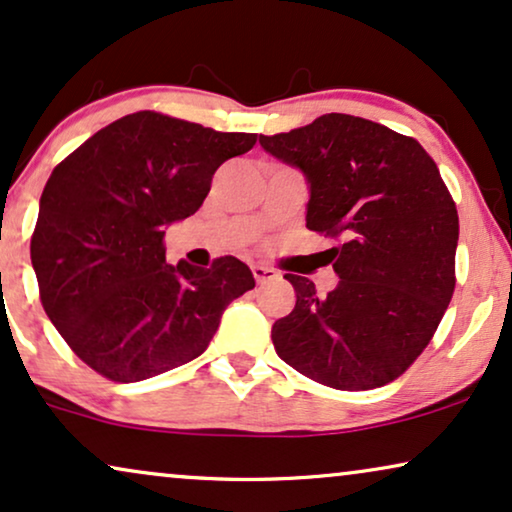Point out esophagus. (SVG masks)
<instances>
[{
    "instance_id": "obj_1",
    "label": "esophagus",
    "mask_w": 512,
    "mask_h": 512,
    "mask_svg": "<svg viewBox=\"0 0 512 512\" xmlns=\"http://www.w3.org/2000/svg\"><path fill=\"white\" fill-rule=\"evenodd\" d=\"M252 276H255L257 283H269V281H276L278 274L271 267H264V264H252Z\"/></svg>"
}]
</instances>
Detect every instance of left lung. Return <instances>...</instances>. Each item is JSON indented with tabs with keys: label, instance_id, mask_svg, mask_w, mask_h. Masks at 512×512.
Returning <instances> with one entry per match:
<instances>
[{
	"label": "left lung",
	"instance_id": "left-lung-1",
	"mask_svg": "<svg viewBox=\"0 0 512 512\" xmlns=\"http://www.w3.org/2000/svg\"><path fill=\"white\" fill-rule=\"evenodd\" d=\"M260 145L309 182L306 227L330 248L339 283L318 295L285 274L295 309L271 327L276 353L318 384L367 391L398 379L426 349L454 292L459 215L414 138L351 114H323Z\"/></svg>",
	"mask_w": 512,
	"mask_h": 512
}]
</instances>
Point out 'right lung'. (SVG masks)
Wrapping results in <instances>:
<instances>
[{
	"label": "right lung",
	"mask_w": 512,
	"mask_h": 512,
	"mask_svg": "<svg viewBox=\"0 0 512 512\" xmlns=\"http://www.w3.org/2000/svg\"><path fill=\"white\" fill-rule=\"evenodd\" d=\"M255 133L135 112L60 161L30 257L46 316L102 377L142 381L201 356L227 306L255 288L236 257L166 264V227L201 208L215 170Z\"/></svg>",
	"instance_id": "1"
}]
</instances>
